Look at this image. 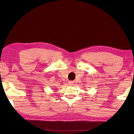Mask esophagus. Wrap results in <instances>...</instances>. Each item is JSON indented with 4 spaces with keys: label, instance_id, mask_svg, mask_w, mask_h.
Returning a JSON list of instances; mask_svg holds the SVG:
<instances>
[{
    "label": "esophagus",
    "instance_id": "obj_1",
    "mask_svg": "<svg viewBox=\"0 0 134 134\" xmlns=\"http://www.w3.org/2000/svg\"><path fill=\"white\" fill-rule=\"evenodd\" d=\"M73 83H74L73 82H69V83H70V85H72Z\"/></svg>",
    "mask_w": 134,
    "mask_h": 134
}]
</instances>
